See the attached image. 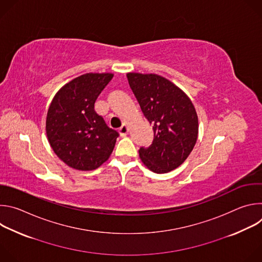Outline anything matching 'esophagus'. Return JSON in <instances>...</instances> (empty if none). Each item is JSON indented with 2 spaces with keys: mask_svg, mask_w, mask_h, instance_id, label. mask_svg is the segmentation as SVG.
<instances>
[{
  "mask_svg": "<svg viewBox=\"0 0 262 262\" xmlns=\"http://www.w3.org/2000/svg\"><path fill=\"white\" fill-rule=\"evenodd\" d=\"M128 133V127L126 124H122V126L119 128V134L121 137H125Z\"/></svg>",
  "mask_w": 262,
  "mask_h": 262,
  "instance_id": "1",
  "label": "esophagus"
}]
</instances>
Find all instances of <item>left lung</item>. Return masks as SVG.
Here are the masks:
<instances>
[{
	"instance_id": "obj_1",
	"label": "left lung",
	"mask_w": 262,
	"mask_h": 262,
	"mask_svg": "<svg viewBox=\"0 0 262 262\" xmlns=\"http://www.w3.org/2000/svg\"><path fill=\"white\" fill-rule=\"evenodd\" d=\"M126 77L145 118L154 125L152 144L140 148V159L152 172L168 173L188 159L197 142L195 106L179 87L159 74L128 72Z\"/></svg>"
}]
</instances>
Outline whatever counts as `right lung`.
<instances>
[{
  "instance_id": "add662e5",
  "label": "right lung",
  "mask_w": 262,
  "mask_h": 262,
  "mask_svg": "<svg viewBox=\"0 0 262 262\" xmlns=\"http://www.w3.org/2000/svg\"><path fill=\"white\" fill-rule=\"evenodd\" d=\"M114 74L89 72L65 84L54 96L47 115L49 143L67 166L90 171L106 162L119 134L99 116L94 103Z\"/></svg>"
}]
</instances>
